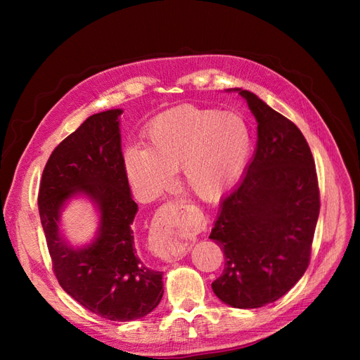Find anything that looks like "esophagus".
I'll list each match as a JSON object with an SVG mask.
<instances>
[{"instance_id":"obj_1","label":"esophagus","mask_w":360,"mask_h":360,"mask_svg":"<svg viewBox=\"0 0 360 360\" xmlns=\"http://www.w3.org/2000/svg\"><path fill=\"white\" fill-rule=\"evenodd\" d=\"M183 202H168L163 205L156 216V226L151 231L148 245L153 254L165 261H172L183 257L186 252V245L180 230L181 217L179 209Z\"/></svg>"}]
</instances>
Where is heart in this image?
<instances>
[{
	"mask_svg": "<svg viewBox=\"0 0 360 360\" xmlns=\"http://www.w3.org/2000/svg\"><path fill=\"white\" fill-rule=\"evenodd\" d=\"M146 144L126 150L130 180L147 193H158L181 168L184 186L201 200H214L242 172L250 148L245 120L236 112L181 105L155 117Z\"/></svg>",
	"mask_w": 360,
	"mask_h": 360,
	"instance_id": "b5f03b06",
	"label": "heart"
}]
</instances>
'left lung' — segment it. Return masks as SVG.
<instances>
[{
    "instance_id": "8db88e82",
    "label": "left lung",
    "mask_w": 360,
    "mask_h": 360,
    "mask_svg": "<svg viewBox=\"0 0 360 360\" xmlns=\"http://www.w3.org/2000/svg\"><path fill=\"white\" fill-rule=\"evenodd\" d=\"M257 118L254 159L221 202L210 237L222 249L213 292L234 308L274 303L307 271L320 213L317 171L299 127L246 90Z\"/></svg>"
}]
</instances>
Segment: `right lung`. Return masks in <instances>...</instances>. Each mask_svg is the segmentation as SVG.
Masks as SVG:
<instances>
[{
  "label": "right lung",
  "instance_id": "obj_1",
  "mask_svg": "<svg viewBox=\"0 0 360 360\" xmlns=\"http://www.w3.org/2000/svg\"><path fill=\"white\" fill-rule=\"evenodd\" d=\"M122 110L94 114L52 151L41 174L39 213L52 270L61 288L85 309L112 321L153 311L162 296V271L136 255L132 200L122 153ZM90 196L101 210L96 240L73 250L59 236V210L73 193Z\"/></svg>",
  "mask_w": 360,
  "mask_h": 360
}]
</instances>
